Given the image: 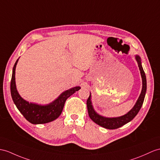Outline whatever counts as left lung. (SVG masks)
<instances>
[{
  "label": "left lung",
  "instance_id": "1",
  "mask_svg": "<svg viewBox=\"0 0 160 160\" xmlns=\"http://www.w3.org/2000/svg\"><path fill=\"white\" fill-rule=\"evenodd\" d=\"M135 59L137 62L138 68L141 72V75L142 77V90L141 92L138 100L134 104V106L132 108V109L128 111L126 114L123 115L122 116L119 117H115V118H107V117H104L98 114L97 112L92 105V100H91V93L89 94V98L87 100V107H88V111L89 118L95 122L98 125L102 126L104 128L109 130H114L119 128L120 127L125 125L127 123L130 122V121L133 119L136 115L138 114L141 108L142 107V105L144 102V99H145V96L146 94L147 91V79L145 73L144 72V70L142 67V62H141V58L138 55L135 56Z\"/></svg>",
  "mask_w": 160,
  "mask_h": 160
}]
</instances>
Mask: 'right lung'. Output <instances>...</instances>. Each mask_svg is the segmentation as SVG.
I'll use <instances>...</instances> for the list:
<instances>
[{
    "label": "right lung",
    "instance_id": "right-lung-1",
    "mask_svg": "<svg viewBox=\"0 0 160 160\" xmlns=\"http://www.w3.org/2000/svg\"><path fill=\"white\" fill-rule=\"evenodd\" d=\"M18 60L19 58L14 64L11 81V94L18 109L27 121L32 124L47 123L56 119L62 113L66 100L74 93L79 90L81 87L76 86L67 89L61 93L56 100L49 104H39L29 102L22 98L17 90L15 84V68Z\"/></svg>",
    "mask_w": 160,
    "mask_h": 160
}]
</instances>
